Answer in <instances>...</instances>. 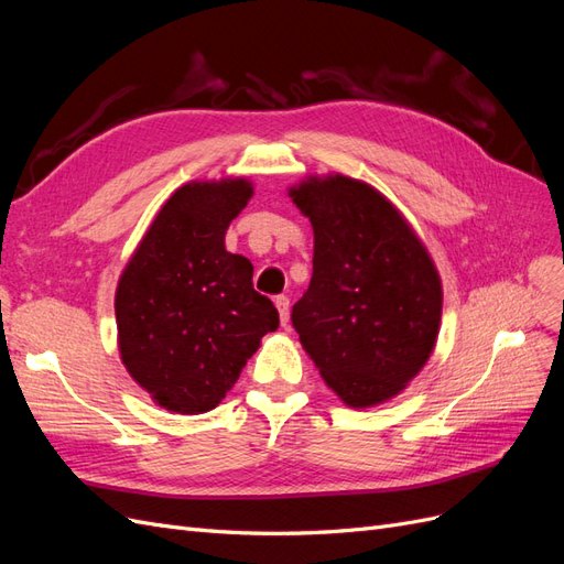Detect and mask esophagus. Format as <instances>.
I'll return each instance as SVG.
<instances>
[{
    "label": "esophagus",
    "instance_id": "34e87169",
    "mask_svg": "<svg viewBox=\"0 0 564 564\" xmlns=\"http://www.w3.org/2000/svg\"><path fill=\"white\" fill-rule=\"evenodd\" d=\"M275 305H278L282 327H286V324H289V299H286V296H278V299H275Z\"/></svg>",
    "mask_w": 564,
    "mask_h": 564
}]
</instances>
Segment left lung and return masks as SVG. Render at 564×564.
<instances>
[{
    "instance_id": "1",
    "label": "left lung",
    "mask_w": 564,
    "mask_h": 564,
    "mask_svg": "<svg viewBox=\"0 0 564 564\" xmlns=\"http://www.w3.org/2000/svg\"><path fill=\"white\" fill-rule=\"evenodd\" d=\"M289 197L315 235L311 286L292 311L303 350L348 406L400 395L440 332L442 282L429 249L365 181L311 176Z\"/></svg>"
}]
</instances>
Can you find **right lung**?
I'll use <instances>...</instances> for the list:
<instances>
[{
	"instance_id": "add662e5",
	"label": "right lung",
	"mask_w": 564,
	"mask_h": 564,
	"mask_svg": "<svg viewBox=\"0 0 564 564\" xmlns=\"http://www.w3.org/2000/svg\"><path fill=\"white\" fill-rule=\"evenodd\" d=\"M251 195L247 178L181 185L119 275V357L169 412L214 409L280 324L272 301L253 292L249 259L226 251L230 220Z\"/></svg>"
}]
</instances>
